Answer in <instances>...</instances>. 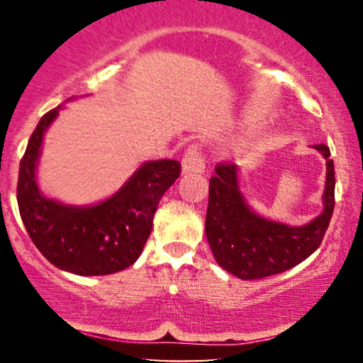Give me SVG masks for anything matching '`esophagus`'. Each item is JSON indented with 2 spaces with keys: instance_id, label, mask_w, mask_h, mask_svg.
Segmentation results:
<instances>
[{
  "instance_id": "1",
  "label": "esophagus",
  "mask_w": 363,
  "mask_h": 363,
  "mask_svg": "<svg viewBox=\"0 0 363 363\" xmlns=\"http://www.w3.org/2000/svg\"><path fill=\"white\" fill-rule=\"evenodd\" d=\"M182 172L184 174H201L205 172V158L198 145H189L182 157Z\"/></svg>"
}]
</instances>
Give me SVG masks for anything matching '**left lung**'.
<instances>
[{"label":"left lung","instance_id":"left-lung-1","mask_svg":"<svg viewBox=\"0 0 363 363\" xmlns=\"http://www.w3.org/2000/svg\"><path fill=\"white\" fill-rule=\"evenodd\" d=\"M326 158L324 210L302 227L272 222L256 215L245 203L234 164H218L210 179L206 239L216 262L240 280H261L294 268L323 242L335 210V164L329 147L314 145Z\"/></svg>","mask_w":363,"mask_h":363}]
</instances>
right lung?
<instances>
[{
  "label": "right lung",
  "mask_w": 363,
  "mask_h": 363,
  "mask_svg": "<svg viewBox=\"0 0 363 363\" xmlns=\"http://www.w3.org/2000/svg\"><path fill=\"white\" fill-rule=\"evenodd\" d=\"M57 112L60 107L40 118L20 160V216L35 247L60 269L82 277L118 273L140 257L158 203L181 176V164L147 162L118 193L94 206H68L45 198L37 187L35 169L44 133Z\"/></svg>",
  "instance_id": "right-lung-1"
}]
</instances>
